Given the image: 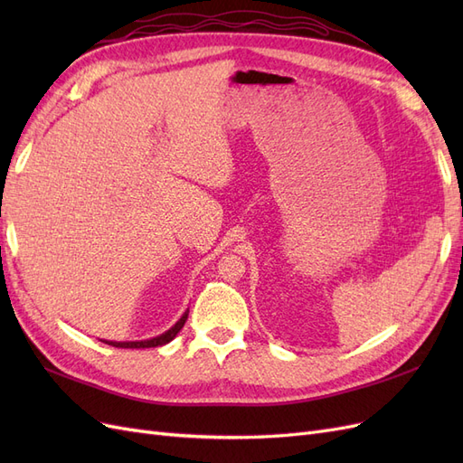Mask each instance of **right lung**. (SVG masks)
<instances>
[{
    "label": "right lung",
    "mask_w": 463,
    "mask_h": 463,
    "mask_svg": "<svg viewBox=\"0 0 463 463\" xmlns=\"http://www.w3.org/2000/svg\"><path fill=\"white\" fill-rule=\"evenodd\" d=\"M187 317H189V309L181 315V318L175 322V325L172 326V328H167L164 334H160V335H154V338H148V340H135V342H111V340H102V342H106L108 345H114V347H125V349H138V347H158V345H165V344H170L175 335H177V332L184 328V325H185V320H187Z\"/></svg>",
    "instance_id": "1"
}]
</instances>
